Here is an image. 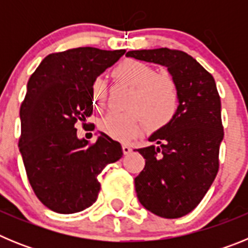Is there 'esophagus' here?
<instances>
[{
	"mask_svg": "<svg viewBox=\"0 0 248 248\" xmlns=\"http://www.w3.org/2000/svg\"><path fill=\"white\" fill-rule=\"evenodd\" d=\"M122 148H123V153H124V155L130 154L131 151H133V149H131L129 145H125V144H124V145H123Z\"/></svg>",
	"mask_w": 248,
	"mask_h": 248,
	"instance_id": "1",
	"label": "esophagus"
}]
</instances>
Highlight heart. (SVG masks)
Masks as SVG:
<instances>
[{
	"label": "heart",
	"instance_id": "heart-1",
	"mask_svg": "<svg viewBox=\"0 0 248 248\" xmlns=\"http://www.w3.org/2000/svg\"><path fill=\"white\" fill-rule=\"evenodd\" d=\"M113 78L120 84L133 88L126 108L129 111H110L98 123L99 130L118 141H128L141 133L145 123L151 131L171 124L180 108V91L176 80L157 71L149 63L129 58L114 68ZM91 100L103 109L108 99V84L103 78L91 83Z\"/></svg>",
	"mask_w": 248,
	"mask_h": 248
}]
</instances>
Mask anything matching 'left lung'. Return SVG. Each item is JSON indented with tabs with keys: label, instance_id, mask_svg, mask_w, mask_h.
<instances>
[{
	"label": "left lung",
	"instance_id": "1",
	"mask_svg": "<svg viewBox=\"0 0 248 248\" xmlns=\"http://www.w3.org/2000/svg\"><path fill=\"white\" fill-rule=\"evenodd\" d=\"M126 57L165 65L180 91V108L150 137L159 146L138 149L145 159L135 177L140 203L160 217L177 218L200 203L215 177L223 139L221 100L214 77L183 50H129Z\"/></svg>",
	"mask_w": 248,
	"mask_h": 248
}]
</instances>
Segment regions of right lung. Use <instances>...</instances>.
I'll use <instances>...</instances> for the list:
<instances>
[{
	"label": "right lung",
	"mask_w": 248,
	"mask_h": 248,
	"mask_svg": "<svg viewBox=\"0 0 248 248\" xmlns=\"http://www.w3.org/2000/svg\"><path fill=\"white\" fill-rule=\"evenodd\" d=\"M124 53L79 47L48 54L28 80L18 146L34 194L52 211L74 214L93 205L98 175L123 156L122 145L104 133L95 143L78 139L76 125H87L93 113L91 83Z\"/></svg>",
	"instance_id": "1"
}]
</instances>
